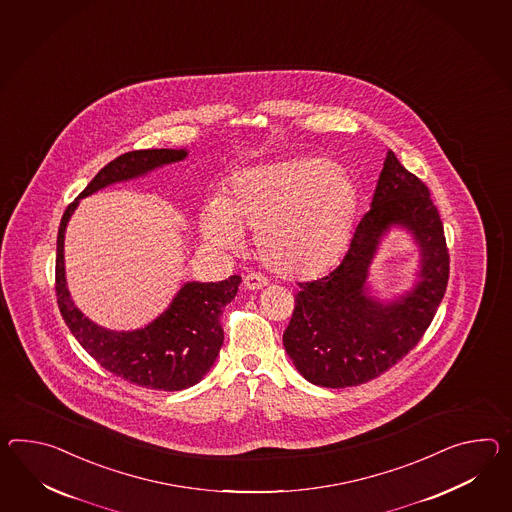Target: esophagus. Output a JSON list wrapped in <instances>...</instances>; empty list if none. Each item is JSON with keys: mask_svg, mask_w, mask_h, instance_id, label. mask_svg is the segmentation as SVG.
I'll list each match as a JSON object with an SVG mask.
<instances>
[{"mask_svg": "<svg viewBox=\"0 0 512 512\" xmlns=\"http://www.w3.org/2000/svg\"><path fill=\"white\" fill-rule=\"evenodd\" d=\"M268 285V279L261 274H248L244 277V288L248 290H259Z\"/></svg>", "mask_w": 512, "mask_h": 512, "instance_id": "obj_1", "label": "esophagus"}]
</instances>
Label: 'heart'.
Masks as SVG:
<instances>
[{"instance_id": "heart-1", "label": "heart", "mask_w": 512, "mask_h": 512, "mask_svg": "<svg viewBox=\"0 0 512 512\" xmlns=\"http://www.w3.org/2000/svg\"><path fill=\"white\" fill-rule=\"evenodd\" d=\"M359 190L348 172L320 157H298L238 172L220 201L201 212L207 244L235 251L257 231L262 261L274 272L314 279L348 250Z\"/></svg>"}]
</instances>
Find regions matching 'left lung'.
Masks as SVG:
<instances>
[{"mask_svg":"<svg viewBox=\"0 0 512 512\" xmlns=\"http://www.w3.org/2000/svg\"><path fill=\"white\" fill-rule=\"evenodd\" d=\"M392 223L411 228L423 248V281L401 301L383 306L363 292L378 238ZM449 279L444 225L429 188L388 150L370 211L333 272L298 283L283 344L300 374L318 387L368 383L396 366L437 314Z\"/></svg>","mask_w":512,"mask_h":512,"instance_id":"obj_1","label":"left lung"}]
</instances>
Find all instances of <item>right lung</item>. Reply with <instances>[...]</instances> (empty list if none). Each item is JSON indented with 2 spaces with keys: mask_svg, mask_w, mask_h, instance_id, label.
<instances>
[{
  "mask_svg": "<svg viewBox=\"0 0 512 512\" xmlns=\"http://www.w3.org/2000/svg\"><path fill=\"white\" fill-rule=\"evenodd\" d=\"M185 157V150H135L116 157L66 207L57 237L55 294L68 329L107 372L153 390H183L209 372L224 344L222 312L235 300L242 277L231 275L220 283H187L153 324L131 333L107 331L92 324L70 300L64 279V229L81 198Z\"/></svg>",
  "mask_w": 512,
  "mask_h": 512,
  "instance_id": "add662e5",
  "label": "right lung"
}]
</instances>
